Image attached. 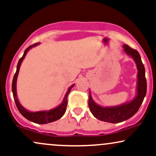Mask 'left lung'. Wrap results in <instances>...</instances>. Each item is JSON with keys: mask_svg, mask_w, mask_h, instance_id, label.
I'll list each match as a JSON object with an SVG mask.
<instances>
[{"mask_svg": "<svg viewBox=\"0 0 156 156\" xmlns=\"http://www.w3.org/2000/svg\"><path fill=\"white\" fill-rule=\"evenodd\" d=\"M124 51L128 55L131 56L136 63L137 69V93L132 101L126 102L116 106L103 107L95 103L92 98L90 90L88 100L90 110L96 119L103 122L109 123H120L133 116L139 110L143 103L147 92V82L145 78V69L140 53L136 50L132 49L127 45H123Z\"/></svg>", "mask_w": 156, "mask_h": 156, "instance_id": "8db88e82", "label": "left lung"}]
</instances>
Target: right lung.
<instances>
[{
  "mask_svg": "<svg viewBox=\"0 0 156 156\" xmlns=\"http://www.w3.org/2000/svg\"><path fill=\"white\" fill-rule=\"evenodd\" d=\"M39 43L34 44V45L29 46V47L24 51V54H23L22 57L19 59L18 64L16 66V72L15 73L14 76H13V82H12V93L13 99H14L15 103H16L17 108L21 114L22 115L24 118H26L27 120L32 122L36 124H48V123H51L55 121L58 120L60 118H61L63 116L66 110V105H67V97H68L69 93H70L72 88L74 86V84H73L72 86L69 87L68 90L65 94L63 100L61 102V103L57 107L52 108L51 110L48 111H30L27 109H26L21 105L20 102L19 101L18 98H17V93H16V81L17 77H18V74L19 72V69H20L21 64H22L23 60L24 59L25 56H26L27 52L30 51V49L32 48L33 47H35L37 45H39Z\"/></svg>",
  "mask_w": 156,
  "mask_h": 156,
  "instance_id": "obj_1",
  "label": "right lung"
}]
</instances>
